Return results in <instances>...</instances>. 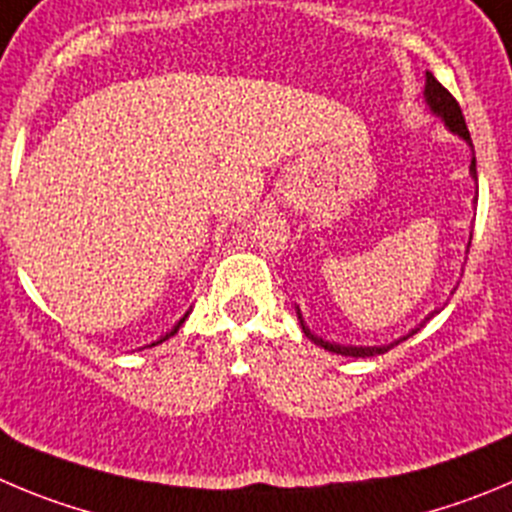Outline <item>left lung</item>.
I'll use <instances>...</instances> for the list:
<instances>
[{
  "label": "left lung",
  "mask_w": 512,
  "mask_h": 512,
  "mask_svg": "<svg viewBox=\"0 0 512 512\" xmlns=\"http://www.w3.org/2000/svg\"><path fill=\"white\" fill-rule=\"evenodd\" d=\"M424 100H427V105H429V111H432V116H437L439 121L444 123V126L450 128V131L455 133V136H460L462 141H465L467 146L472 148V138H470V131H467L465 116H462V111H460V103H457V100L452 98L450 90L444 88V85L439 83V80L434 78V75L429 73V70H427V83H424ZM470 176L477 181L475 151H472V159H470ZM470 240H472V234H470ZM467 250H470V245H467ZM439 310H442V308H439ZM439 310H432V313H429L427 318H424V321L419 323L417 328H412V331H409L407 336L396 338L394 343H384V346H343V343H331V341H326V338H321V336H315V333H310V328L305 326L303 313H300V308H295V313H298V321H300V326H303V333L310 338V341L315 343V346L326 348V351H331V353H341V356L369 358V356H379V353H386V351H389V348L399 346L401 341H407V338H412L414 333H417L419 328H422L424 323L429 321V318H434V315L439 313Z\"/></svg>",
  "instance_id": "1"
}]
</instances>
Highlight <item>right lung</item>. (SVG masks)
Returning a JSON list of instances; mask_svg holds the SVG:
<instances>
[{
    "label": "right lung",
    "instance_id": "obj_1",
    "mask_svg": "<svg viewBox=\"0 0 512 512\" xmlns=\"http://www.w3.org/2000/svg\"><path fill=\"white\" fill-rule=\"evenodd\" d=\"M186 315H189V313H186ZM186 315H184V318H181V321H179V323H176V326H174V328H171V331H169V333H166V336H164V338H159V341H156V343H164V341H166V338H171V336H174V333H176V331H179V328H181V323H184V321H186ZM156 343H151V346H156Z\"/></svg>",
    "mask_w": 512,
    "mask_h": 512
}]
</instances>
